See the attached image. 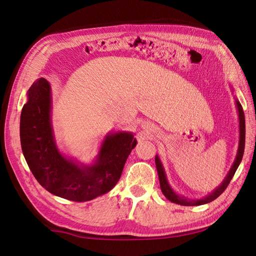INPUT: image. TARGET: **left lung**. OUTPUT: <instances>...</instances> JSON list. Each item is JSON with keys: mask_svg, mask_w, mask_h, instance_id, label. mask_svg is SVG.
<instances>
[{"mask_svg": "<svg viewBox=\"0 0 256 256\" xmlns=\"http://www.w3.org/2000/svg\"><path fill=\"white\" fill-rule=\"evenodd\" d=\"M237 104V108L239 111V124H240V140H239V149H238V154L237 156H236V160L234 162V164L230 168V171H229L228 175L226 176V178L224 180V182H222V185L218 188L215 189V190L210 194L206 196V198H203L201 200H187L184 198H180L178 194H176L171 187L168 186V180L166 178V173H164V170H163V166L161 164V162L159 160V156H156V171H158V175H159V180H160V187H161V190L164 194L166 198L174 203H178V204L180 206H201V204H206V203L211 202L213 200H215L218 196H220L222 192H225V189L227 188V186L229 185V182L232 180L234 175L237 171V168L240 164V162L242 160V156H244V142H246V120H244V109H242L241 104L237 100L236 102Z\"/></svg>", "mask_w": 256, "mask_h": 256, "instance_id": "left-lung-1", "label": "left lung"}]
</instances>
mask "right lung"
Masks as SVG:
<instances>
[{"label":"right lung","instance_id":"obj_1","mask_svg":"<svg viewBox=\"0 0 256 256\" xmlns=\"http://www.w3.org/2000/svg\"><path fill=\"white\" fill-rule=\"evenodd\" d=\"M50 86L41 78L28 90L22 110L20 142L32 174L48 192L76 202L108 192L119 182L136 140L132 134L108 136L93 166L80 168L64 159L55 146L50 128Z\"/></svg>","mask_w":256,"mask_h":256}]
</instances>
